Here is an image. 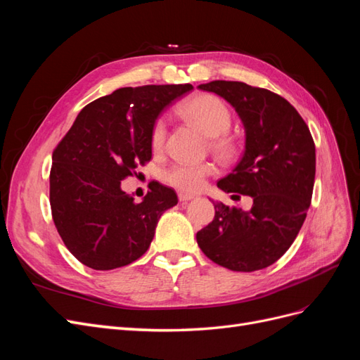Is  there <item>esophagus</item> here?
Wrapping results in <instances>:
<instances>
[{"mask_svg":"<svg viewBox=\"0 0 360 360\" xmlns=\"http://www.w3.org/2000/svg\"><path fill=\"white\" fill-rule=\"evenodd\" d=\"M193 198H195V195H192V193H188V192H179V200H180V201H183V202L191 201V200H193Z\"/></svg>","mask_w":360,"mask_h":360,"instance_id":"esophagus-1","label":"esophagus"}]
</instances>
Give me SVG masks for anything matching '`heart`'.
<instances>
[{
    "label": "heart",
    "mask_w": 360,
    "mask_h": 360,
    "mask_svg": "<svg viewBox=\"0 0 360 360\" xmlns=\"http://www.w3.org/2000/svg\"><path fill=\"white\" fill-rule=\"evenodd\" d=\"M177 114L189 124L200 129L209 136V146L213 153L224 160H231L238 153V143L228 135L233 123L230 108L213 94H195L179 105ZM151 148L160 151L165 146L167 124L162 118L156 120L151 129ZM213 172L210 163H177L165 171V180L171 186L186 192L200 191L205 179Z\"/></svg>",
    "instance_id": "b5f03b06"
}]
</instances>
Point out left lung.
Returning <instances> with one entry per match:
<instances>
[{"label": "left lung", "mask_w": 360, "mask_h": 360, "mask_svg": "<svg viewBox=\"0 0 360 360\" xmlns=\"http://www.w3.org/2000/svg\"><path fill=\"white\" fill-rule=\"evenodd\" d=\"M198 89L230 103L245 126V153L217 188L252 198L250 210L213 202L214 219L197 233L213 263L234 271L269 267L284 255L307 217L315 179L309 127L288 101L237 81H212Z\"/></svg>", "instance_id": "left-lung-1"}]
</instances>
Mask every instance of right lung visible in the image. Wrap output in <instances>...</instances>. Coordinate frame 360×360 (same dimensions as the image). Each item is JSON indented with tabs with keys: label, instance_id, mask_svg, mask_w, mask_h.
Listing matches in <instances>:
<instances>
[{
	"label": "right lung",
	"instance_id": "1",
	"mask_svg": "<svg viewBox=\"0 0 360 360\" xmlns=\"http://www.w3.org/2000/svg\"><path fill=\"white\" fill-rule=\"evenodd\" d=\"M191 84L124 86L86 105L52 153V219L72 255L94 270L134 263L153 240L162 213L179 202L156 183L141 202L122 180L151 159V129Z\"/></svg>",
	"mask_w": 360,
	"mask_h": 360
}]
</instances>
